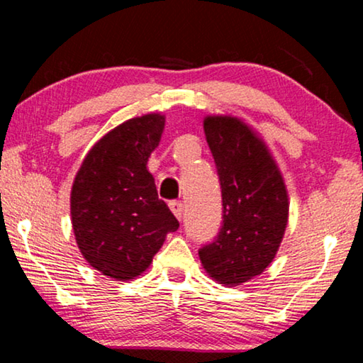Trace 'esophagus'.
Instances as JSON below:
<instances>
[{
	"label": "esophagus",
	"instance_id": "obj_1",
	"mask_svg": "<svg viewBox=\"0 0 363 363\" xmlns=\"http://www.w3.org/2000/svg\"><path fill=\"white\" fill-rule=\"evenodd\" d=\"M170 205V210L173 211V215H175L178 220H182V215H183V203L178 201V200H173L168 203Z\"/></svg>",
	"mask_w": 363,
	"mask_h": 363
}]
</instances>
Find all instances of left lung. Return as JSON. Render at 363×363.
Returning a JSON list of instances; mask_svg holds the SVG:
<instances>
[{
	"label": "left lung",
	"mask_w": 363,
	"mask_h": 363,
	"mask_svg": "<svg viewBox=\"0 0 363 363\" xmlns=\"http://www.w3.org/2000/svg\"><path fill=\"white\" fill-rule=\"evenodd\" d=\"M203 127L220 178L223 223L198 255L213 279L240 286L261 274L279 250L289 215L286 185L264 142L246 123L213 116Z\"/></svg>",
	"instance_id": "1"
}]
</instances>
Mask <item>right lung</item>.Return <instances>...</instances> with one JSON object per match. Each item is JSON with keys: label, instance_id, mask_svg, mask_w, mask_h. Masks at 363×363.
I'll use <instances>...</instances> for the list:
<instances>
[{"label": "right lung", "instance_id": "right-lung-1", "mask_svg": "<svg viewBox=\"0 0 363 363\" xmlns=\"http://www.w3.org/2000/svg\"><path fill=\"white\" fill-rule=\"evenodd\" d=\"M165 117H135L106 133L79 168L71 191L79 250L104 276L128 281L150 266L180 223L158 198L147 160L160 142Z\"/></svg>", "mask_w": 363, "mask_h": 363}]
</instances>
